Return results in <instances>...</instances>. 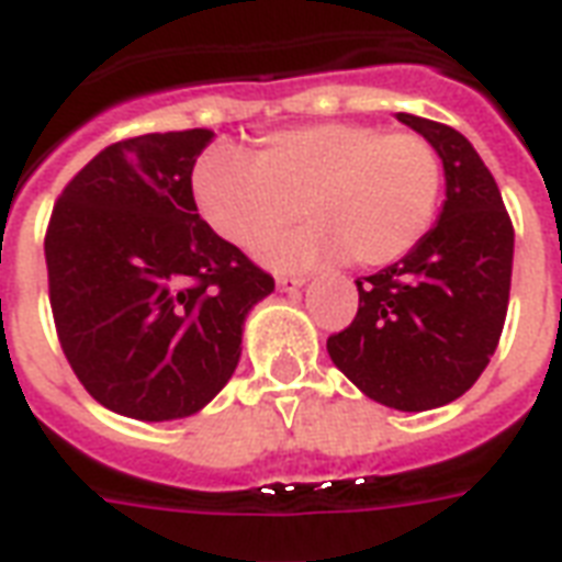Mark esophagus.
I'll list each match as a JSON object with an SVG mask.
<instances>
[{"label":"esophagus","mask_w":562,"mask_h":562,"mask_svg":"<svg viewBox=\"0 0 562 562\" xmlns=\"http://www.w3.org/2000/svg\"><path fill=\"white\" fill-rule=\"evenodd\" d=\"M300 285H306V277H277V289L280 291H297Z\"/></svg>","instance_id":"1"}]
</instances>
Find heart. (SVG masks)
Wrapping results in <instances>:
<instances>
[{"label":"heart","mask_w":562,"mask_h":562,"mask_svg":"<svg viewBox=\"0 0 562 562\" xmlns=\"http://www.w3.org/2000/svg\"><path fill=\"white\" fill-rule=\"evenodd\" d=\"M196 212L235 247L312 214V224L265 247L280 268L348 256L353 265H392L413 252L434 226L442 196V158L409 128L324 120L282 128L256 158L209 149L191 177Z\"/></svg>","instance_id":"1"}]
</instances>
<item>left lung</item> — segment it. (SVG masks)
Segmentation results:
<instances>
[{"mask_svg":"<svg viewBox=\"0 0 562 562\" xmlns=\"http://www.w3.org/2000/svg\"><path fill=\"white\" fill-rule=\"evenodd\" d=\"M397 120L442 158V214L401 262L357 280V318L327 338V350L371 401L422 413L465 395L498 348L513 224L495 177L465 135L404 111Z\"/></svg>","mask_w":562,"mask_h":562,"instance_id":"1","label":"left lung"}]
</instances>
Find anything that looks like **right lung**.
<instances>
[{
  "label": "right lung",
  "instance_id": "1",
  "mask_svg": "<svg viewBox=\"0 0 562 562\" xmlns=\"http://www.w3.org/2000/svg\"><path fill=\"white\" fill-rule=\"evenodd\" d=\"M212 138L186 128L105 147L67 182L43 241L64 357L93 401L138 422L200 413L273 291L196 214L191 173Z\"/></svg>",
  "mask_w": 562,
  "mask_h": 562
}]
</instances>
